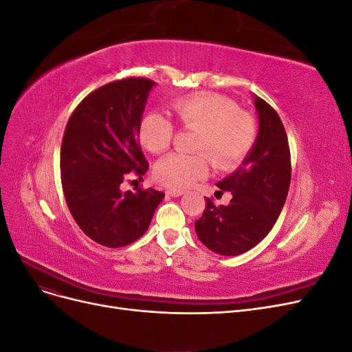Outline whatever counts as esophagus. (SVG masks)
<instances>
[{"instance_id": "esophagus-1", "label": "esophagus", "mask_w": 352, "mask_h": 352, "mask_svg": "<svg viewBox=\"0 0 352 352\" xmlns=\"http://www.w3.org/2000/svg\"><path fill=\"white\" fill-rule=\"evenodd\" d=\"M184 194H185V192H184L182 189H168V190H167V195H168V197H175V198H176V197H180V195H184Z\"/></svg>"}]
</instances>
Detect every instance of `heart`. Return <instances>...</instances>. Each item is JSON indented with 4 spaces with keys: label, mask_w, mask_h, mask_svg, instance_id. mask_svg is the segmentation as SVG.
Listing matches in <instances>:
<instances>
[{
    "label": "heart",
    "mask_w": 352,
    "mask_h": 352,
    "mask_svg": "<svg viewBox=\"0 0 352 352\" xmlns=\"http://www.w3.org/2000/svg\"><path fill=\"white\" fill-rule=\"evenodd\" d=\"M172 114L186 129L198 131L194 142L198 154L173 153L160 160L154 176L168 188L182 189L204 179L210 170L208 156L217 168L235 167L254 144L252 116L238 110L235 102L220 95L198 94L182 98L173 102ZM138 135L148 151L160 154L172 144L175 129L166 116L153 111L142 117Z\"/></svg>",
    "instance_id": "heart-1"
}]
</instances>
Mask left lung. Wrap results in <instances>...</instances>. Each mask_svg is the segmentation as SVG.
Instances as JSON below:
<instances>
[{
	"instance_id": "left-lung-1",
	"label": "left lung",
	"mask_w": 352,
	"mask_h": 352,
	"mask_svg": "<svg viewBox=\"0 0 352 352\" xmlns=\"http://www.w3.org/2000/svg\"><path fill=\"white\" fill-rule=\"evenodd\" d=\"M258 133L235 172L216 185L232 194L228 206L207 198L195 221L199 241L220 255H239L260 243L274 226L291 184V154L279 114L254 95Z\"/></svg>"
}]
</instances>
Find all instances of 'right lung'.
Here are the masks:
<instances>
[{
    "label": "right lung",
    "instance_id": "1",
    "mask_svg": "<svg viewBox=\"0 0 352 352\" xmlns=\"http://www.w3.org/2000/svg\"><path fill=\"white\" fill-rule=\"evenodd\" d=\"M155 82L127 78L91 92L67 122L61 144L63 192L87 236L109 248L140 239L164 192L120 189L127 173L144 176L140 123Z\"/></svg>",
    "mask_w": 352,
    "mask_h": 352
}]
</instances>
